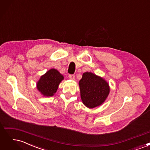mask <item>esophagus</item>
Masks as SVG:
<instances>
[{
	"mask_svg": "<svg viewBox=\"0 0 150 150\" xmlns=\"http://www.w3.org/2000/svg\"><path fill=\"white\" fill-rule=\"evenodd\" d=\"M69 78L70 79L72 80V81H74L76 79V77L74 75H72V74H70L69 75Z\"/></svg>",
	"mask_w": 150,
	"mask_h": 150,
	"instance_id": "esophagus-1",
	"label": "esophagus"
}]
</instances>
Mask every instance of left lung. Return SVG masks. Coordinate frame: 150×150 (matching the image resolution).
Wrapping results in <instances>:
<instances>
[{
	"label": "left lung",
	"instance_id": "obj_1",
	"mask_svg": "<svg viewBox=\"0 0 150 150\" xmlns=\"http://www.w3.org/2000/svg\"><path fill=\"white\" fill-rule=\"evenodd\" d=\"M81 98L84 105L89 109L101 106L110 92L108 83L91 72H85L79 83Z\"/></svg>",
	"mask_w": 150,
	"mask_h": 150
}]
</instances>
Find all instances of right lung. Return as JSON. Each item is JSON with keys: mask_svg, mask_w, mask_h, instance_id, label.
<instances>
[{"mask_svg": "<svg viewBox=\"0 0 150 150\" xmlns=\"http://www.w3.org/2000/svg\"><path fill=\"white\" fill-rule=\"evenodd\" d=\"M63 79L64 76L57 69L52 68L40 76L36 87L42 96L51 97L56 93L59 85Z\"/></svg>", "mask_w": 150, "mask_h": 150, "instance_id": "1", "label": "right lung"}]
</instances>
